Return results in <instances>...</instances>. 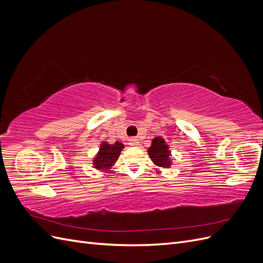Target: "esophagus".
I'll return each mask as SVG.
<instances>
[{"mask_svg": "<svg viewBox=\"0 0 263 263\" xmlns=\"http://www.w3.org/2000/svg\"><path fill=\"white\" fill-rule=\"evenodd\" d=\"M129 145L133 147H136L139 145V141L136 138H132V139H129Z\"/></svg>", "mask_w": 263, "mask_h": 263, "instance_id": "34e87169", "label": "esophagus"}]
</instances>
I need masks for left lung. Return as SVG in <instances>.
I'll return each instance as SVG.
<instances>
[{"label":"left lung","mask_w":263,"mask_h":263,"mask_svg":"<svg viewBox=\"0 0 263 263\" xmlns=\"http://www.w3.org/2000/svg\"><path fill=\"white\" fill-rule=\"evenodd\" d=\"M147 151L151 161L159 168L169 169L172 165V154L170 147L162 137L158 136L151 140V146Z\"/></svg>","instance_id":"1"}]
</instances>
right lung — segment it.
Here are the masks:
<instances>
[{
  "label": "right lung",
  "instance_id": "obj_1",
  "mask_svg": "<svg viewBox=\"0 0 263 263\" xmlns=\"http://www.w3.org/2000/svg\"><path fill=\"white\" fill-rule=\"evenodd\" d=\"M124 147L125 146L119 141H116L113 145L108 144L107 141H102L99 151L92 160L93 168L101 172L109 171L118 160Z\"/></svg>",
  "mask_w": 263,
  "mask_h": 263
}]
</instances>
